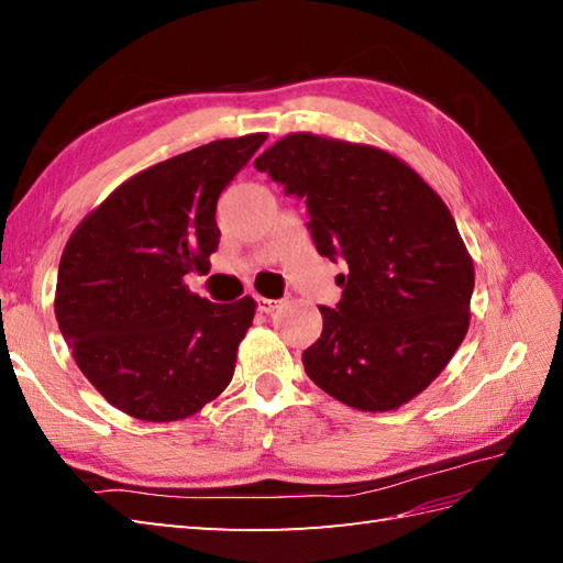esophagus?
Instances as JSON below:
<instances>
[{
	"instance_id": "34e87169",
	"label": "esophagus",
	"mask_w": 563,
	"mask_h": 563,
	"mask_svg": "<svg viewBox=\"0 0 563 563\" xmlns=\"http://www.w3.org/2000/svg\"><path fill=\"white\" fill-rule=\"evenodd\" d=\"M256 305H258V312H263V314H271V312H275V307H278V302L268 300V297H258Z\"/></svg>"
}]
</instances>
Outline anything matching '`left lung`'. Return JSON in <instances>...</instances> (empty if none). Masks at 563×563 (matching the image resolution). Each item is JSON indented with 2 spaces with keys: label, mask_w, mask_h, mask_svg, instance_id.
Here are the masks:
<instances>
[{
  "label": "left lung",
  "mask_w": 563,
  "mask_h": 563,
  "mask_svg": "<svg viewBox=\"0 0 563 563\" xmlns=\"http://www.w3.org/2000/svg\"><path fill=\"white\" fill-rule=\"evenodd\" d=\"M309 210L317 251L343 300L319 307L324 329L305 373L357 411H394L418 397L470 329L474 261L450 208L404 159L363 142L290 133L254 162Z\"/></svg>",
  "instance_id": "left-lung-1"
}]
</instances>
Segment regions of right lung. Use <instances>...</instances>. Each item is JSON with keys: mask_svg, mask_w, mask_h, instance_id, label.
<instances>
[{"mask_svg": "<svg viewBox=\"0 0 563 563\" xmlns=\"http://www.w3.org/2000/svg\"><path fill=\"white\" fill-rule=\"evenodd\" d=\"M266 133L214 140L130 176L69 234L55 317L101 397L140 421L198 413L232 382L254 297L212 305L188 290L210 271L224 186Z\"/></svg>", "mask_w": 563, "mask_h": 563, "instance_id": "1", "label": "right lung"}]
</instances>
